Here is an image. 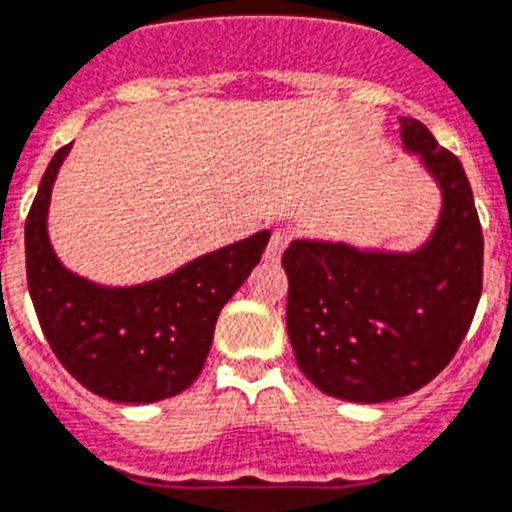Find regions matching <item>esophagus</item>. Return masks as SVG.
Masks as SVG:
<instances>
[{
	"mask_svg": "<svg viewBox=\"0 0 512 512\" xmlns=\"http://www.w3.org/2000/svg\"><path fill=\"white\" fill-rule=\"evenodd\" d=\"M291 239H293L291 229H275L273 234H270V242H268V250H265V257H268L270 262L281 260L283 250H286L288 244H291Z\"/></svg>",
	"mask_w": 512,
	"mask_h": 512,
	"instance_id": "1",
	"label": "esophagus"
}]
</instances>
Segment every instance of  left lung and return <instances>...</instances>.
Returning a JSON list of instances; mask_svg holds the SVG:
<instances>
[{"mask_svg":"<svg viewBox=\"0 0 512 512\" xmlns=\"http://www.w3.org/2000/svg\"><path fill=\"white\" fill-rule=\"evenodd\" d=\"M402 141L443 190L438 229L410 255L299 239L283 252L296 363L324 394L376 404L433 381L459 350L482 296L484 239L459 157L415 118Z\"/></svg>","mask_w":512,"mask_h":512,"instance_id":"1","label":"left lung"}]
</instances>
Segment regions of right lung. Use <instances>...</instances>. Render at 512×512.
Wrapping results in <instances>:
<instances>
[{
  "instance_id": "right-lung-1",
  "label": "right lung",
  "mask_w": 512,
  "mask_h": 512,
  "mask_svg": "<svg viewBox=\"0 0 512 512\" xmlns=\"http://www.w3.org/2000/svg\"><path fill=\"white\" fill-rule=\"evenodd\" d=\"M71 144L53 154L25 219V270L41 330L61 366L110 402L175 397L201 373L219 311L247 281L270 231L136 288H100L61 268L46 234L51 188Z\"/></svg>"
}]
</instances>
